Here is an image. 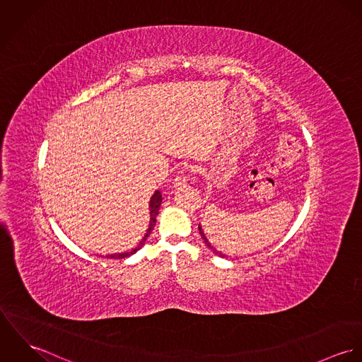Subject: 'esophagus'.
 <instances>
[{
    "label": "esophagus",
    "mask_w": 362,
    "mask_h": 362,
    "mask_svg": "<svg viewBox=\"0 0 362 362\" xmlns=\"http://www.w3.org/2000/svg\"><path fill=\"white\" fill-rule=\"evenodd\" d=\"M174 188H182L188 184V175L184 173H180L175 178H174Z\"/></svg>",
    "instance_id": "obj_1"
}]
</instances>
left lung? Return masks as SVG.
Listing matches in <instances>:
<instances>
[{"mask_svg":"<svg viewBox=\"0 0 362 362\" xmlns=\"http://www.w3.org/2000/svg\"><path fill=\"white\" fill-rule=\"evenodd\" d=\"M198 228H199V234H201V237H202V238H204V241H205V244H206L207 248H210V250H211V251H213V252H214V254H216V255H218V257H221V258H226V255H223V254H221V252H218V251H216V250H214V248H213V247H211V245H210V243H209V241H207L206 237H205V234H204V231H202V228H201V226H199V227H198Z\"/></svg>","mask_w":362,"mask_h":362,"instance_id":"obj_1","label":"left lung"}]
</instances>
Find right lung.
<instances>
[{"mask_svg": "<svg viewBox=\"0 0 362 362\" xmlns=\"http://www.w3.org/2000/svg\"><path fill=\"white\" fill-rule=\"evenodd\" d=\"M160 205H161V194L158 192V191H156L155 194H153V197L151 198V223H149V228H148V231H146V234H145V237L142 238V241L139 243V245L136 247V248H134L132 251H129V252H124V254H112V255H107L105 258L110 259H124L128 258V257H131V255H134L138 250H141L142 247H144V244H145V241L148 240V237H149V234L152 233V230H153V227H155L156 224V217H157V214H158V209H160Z\"/></svg>", "mask_w": 362, "mask_h": 362, "instance_id": "1", "label": "right lung"}]
</instances>
